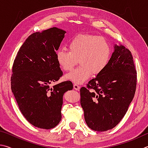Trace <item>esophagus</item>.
Wrapping results in <instances>:
<instances>
[{
	"label": "esophagus",
	"mask_w": 148,
	"mask_h": 148,
	"mask_svg": "<svg viewBox=\"0 0 148 148\" xmlns=\"http://www.w3.org/2000/svg\"><path fill=\"white\" fill-rule=\"evenodd\" d=\"M73 88H74L75 90H78V91L80 90V88H81V87H80V86H79V85L77 84H73Z\"/></svg>",
	"instance_id": "esophagus-1"
}]
</instances>
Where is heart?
<instances>
[{
    "label": "heart",
    "mask_w": 148,
    "mask_h": 148,
    "mask_svg": "<svg viewBox=\"0 0 148 148\" xmlns=\"http://www.w3.org/2000/svg\"><path fill=\"white\" fill-rule=\"evenodd\" d=\"M69 51L60 49L56 58L60 67L69 71L77 63L79 66L66 75L67 80L75 84L86 82L92 74L97 75L104 71L109 63L112 48L107 39L91 34H81L70 40Z\"/></svg>",
    "instance_id": "obj_1"
}]
</instances>
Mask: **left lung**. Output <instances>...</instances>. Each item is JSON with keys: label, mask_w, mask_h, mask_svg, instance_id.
<instances>
[{"label": "left lung", "mask_w": 148, "mask_h": 148, "mask_svg": "<svg viewBox=\"0 0 148 148\" xmlns=\"http://www.w3.org/2000/svg\"><path fill=\"white\" fill-rule=\"evenodd\" d=\"M107 67L80 90L87 125L99 132L112 129L122 120L136 87V70L131 51L114 47Z\"/></svg>", "instance_id": "left-lung-1"}]
</instances>
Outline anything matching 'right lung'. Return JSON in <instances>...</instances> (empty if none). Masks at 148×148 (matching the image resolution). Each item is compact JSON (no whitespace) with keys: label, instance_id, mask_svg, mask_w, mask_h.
I'll return each mask as SVG.
<instances>
[{"label":"right lung","instance_id":"1","mask_svg":"<svg viewBox=\"0 0 148 148\" xmlns=\"http://www.w3.org/2000/svg\"><path fill=\"white\" fill-rule=\"evenodd\" d=\"M66 32L56 27L28 36L12 66L11 88L28 122L50 129L60 123L64 94L73 88L69 81L50 87L63 75L56 54Z\"/></svg>","mask_w":148,"mask_h":148}]
</instances>
